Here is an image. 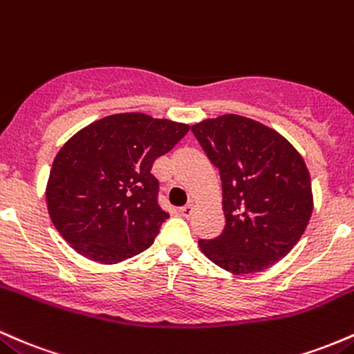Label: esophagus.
<instances>
[{
    "instance_id": "34e87169",
    "label": "esophagus",
    "mask_w": 354,
    "mask_h": 354,
    "mask_svg": "<svg viewBox=\"0 0 354 354\" xmlns=\"http://www.w3.org/2000/svg\"><path fill=\"white\" fill-rule=\"evenodd\" d=\"M194 209H196V205H194L192 202H189V204H185L184 207H180V209H178V212H180V216H184V217H189V216H192Z\"/></svg>"
}]
</instances>
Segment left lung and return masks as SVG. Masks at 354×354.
Returning a JSON list of instances; mask_svg holds the SVG:
<instances>
[{
    "label": "left lung",
    "mask_w": 354,
    "mask_h": 354,
    "mask_svg": "<svg viewBox=\"0 0 354 354\" xmlns=\"http://www.w3.org/2000/svg\"><path fill=\"white\" fill-rule=\"evenodd\" d=\"M192 132L219 169L225 216L224 232L198 248L232 274L269 269L291 252L311 219L304 158L279 132L241 115L207 118Z\"/></svg>",
    "instance_id": "left-lung-1"
}]
</instances>
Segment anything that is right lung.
Returning a JSON list of instances; mask_svg holds the SVG:
<instances>
[{"label": "right lung", "instance_id": "obj_1", "mask_svg": "<svg viewBox=\"0 0 354 354\" xmlns=\"http://www.w3.org/2000/svg\"><path fill=\"white\" fill-rule=\"evenodd\" d=\"M189 129L130 112L78 130L58 150L45 190L50 219L63 239L102 264L122 263L150 248L169 217L157 202L152 165Z\"/></svg>", "mask_w": 354, "mask_h": 354}]
</instances>
